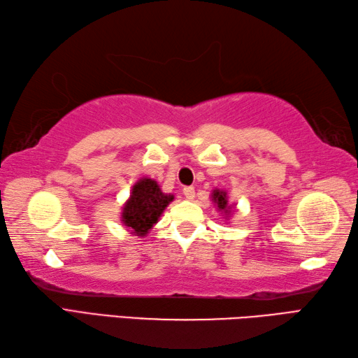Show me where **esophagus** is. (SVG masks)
<instances>
[{
    "mask_svg": "<svg viewBox=\"0 0 358 358\" xmlns=\"http://www.w3.org/2000/svg\"><path fill=\"white\" fill-rule=\"evenodd\" d=\"M184 196H185L187 199H189V201L194 199V196H196L194 188H193V187H185V188H184Z\"/></svg>",
    "mask_w": 358,
    "mask_h": 358,
    "instance_id": "obj_1",
    "label": "esophagus"
}]
</instances>
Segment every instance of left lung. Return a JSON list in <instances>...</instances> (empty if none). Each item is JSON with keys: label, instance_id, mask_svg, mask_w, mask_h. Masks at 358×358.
<instances>
[{"label": "left lung", "instance_id": "8db88e82", "mask_svg": "<svg viewBox=\"0 0 358 358\" xmlns=\"http://www.w3.org/2000/svg\"><path fill=\"white\" fill-rule=\"evenodd\" d=\"M211 201H213L216 203V207L220 211H222V213H225L229 217L231 215V210H233V203L230 206L229 203V196H227V192H224V189H220L216 188L213 189V193H211Z\"/></svg>", "mask_w": 358, "mask_h": 358}]
</instances>
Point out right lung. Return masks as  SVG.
Here are the masks:
<instances>
[{"instance_id": "1", "label": "right lung", "mask_w": 358, "mask_h": 358, "mask_svg": "<svg viewBox=\"0 0 358 358\" xmlns=\"http://www.w3.org/2000/svg\"><path fill=\"white\" fill-rule=\"evenodd\" d=\"M173 199V194L162 193L155 179H138L131 189L129 199L123 203L120 221L131 233L145 236Z\"/></svg>"}]
</instances>
